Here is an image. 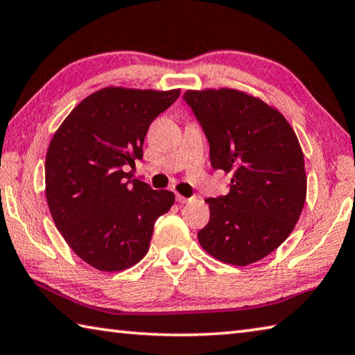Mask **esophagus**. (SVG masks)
Wrapping results in <instances>:
<instances>
[{"label": "esophagus", "mask_w": 355, "mask_h": 355, "mask_svg": "<svg viewBox=\"0 0 355 355\" xmlns=\"http://www.w3.org/2000/svg\"><path fill=\"white\" fill-rule=\"evenodd\" d=\"M192 200H194V197H184L182 194H177V202H180V203H189Z\"/></svg>", "instance_id": "obj_1"}]
</instances>
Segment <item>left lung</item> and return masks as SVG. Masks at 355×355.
<instances>
[{
    "instance_id": "8db88e82",
    "label": "left lung",
    "mask_w": 355,
    "mask_h": 355,
    "mask_svg": "<svg viewBox=\"0 0 355 355\" xmlns=\"http://www.w3.org/2000/svg\"><path fill=\"white\" fill-rule=\"evenodd\" d=\"M209 142L213 169L230 173V192L209 197V222L197 233L216 260H261L290 236L307 197L304 153L279 110L236 89L186 91Z\"/></svg>"
}]
</instances>
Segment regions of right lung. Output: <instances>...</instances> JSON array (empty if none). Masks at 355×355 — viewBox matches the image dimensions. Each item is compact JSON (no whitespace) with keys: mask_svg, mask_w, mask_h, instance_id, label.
<instances>
[{"mask_svg":"<svg viewBox=\"0 0 355 355\" xmlns=\"http://www.w3.org/2000/svg\"><path fill=\"white\" fill-rule=\"evenodd\" d=\"M178 95L180 89L103 87L78 103L51 137L48 208L69 248L98 271L139 263L156 219L175 202L173 192L131 180L123 167L142 159L150 123Z\"/></svg>","mask_w":355,"mask_h":355,"instance_id":"add662e5","label":"right lung"}]
</instances>
